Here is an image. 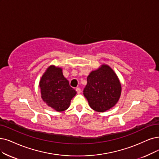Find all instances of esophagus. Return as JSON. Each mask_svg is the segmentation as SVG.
I'll use <instances>...</instances> for the list:
<instances>
[{
	"label": "esophagus",
	"instance_id": "esophagus-1",
	"mask_svg": "<svg viewBox=\"0 0 159 159\" xmlns=\"http://www.w3.org/2000/svg\"><path fill=\"white\" fill-rule=\"evenodd\" d=\"M75 91H76V92L78 93V94H80V93H81V89L80 88V87H78V88H76V89H75Z\"/></svg>",
	"mask_w": 159,
	"mask_h": 159
}]
</instances>
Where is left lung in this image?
I'll list each match as a JSON object with an SVG mask.
<instances>
[{
  "label": "left lung",
  "instance_id": "left-lung-1",
  "mask_svg": "<svg viewBox=\"0 0 159 159\" xmlns=\"http://www.w3.org/2000/svg\"><path fill=\"white\" fill-rule=\"evenodd\" d=\"M87 80L84 94L93 110L104 112L116 104L121 93V85L110 66L103 65L91 72Z\"/></svg>",
  "mask_w": 159,
  "mask_h": 159
}]
</instances>
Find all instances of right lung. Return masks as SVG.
<instances>
[{"mask_svg": "<svg viewBox=\"0 0 159 159\" xmlns=\"http://www.w3.org/2000/svg\"><path fill=\"white\" fill-rule=\"evenodd\" d=\"M40 87L43 100L57 111L66 110L76 94L63 76L62 69L54 66L49 67L42 75Z\"/></svg>", "mask_w": 159, "mask_h": 159, "instance_id": "1", "label": "right lung"}]
</instances>
